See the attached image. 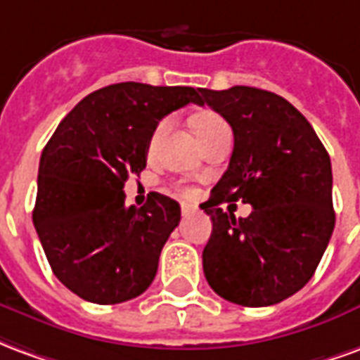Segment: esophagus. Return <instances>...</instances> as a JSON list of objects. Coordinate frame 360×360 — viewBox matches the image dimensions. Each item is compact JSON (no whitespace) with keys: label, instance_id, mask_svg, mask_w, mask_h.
<instances>
[{"label":"esophagus","instance_id":"1","mask_svg":"<svg viewBox=\"0 0 360 360\" xmlns=\"http://www.w3.org/2000/svg\"><path fill=\"white\" fill-rule=\"evenodd\" d=\"M181 214H183L185 218H188V216H193V214H196V208H195V206H193V204L183 202V204H181Z\"/></svg>","mask_w":360,"mask_h":360}]
</instances>
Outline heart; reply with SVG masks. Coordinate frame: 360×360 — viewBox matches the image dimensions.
I'll return each instance as SVG.
<instances>
[{
	"label": "heart",
	"mask_w": 360,
	"mask_h": 360,
	"mask_svg": "<svg viewBox=\"0 0 360 360\" xmlns=\"http://www.w3.org/2000/svg\"><path fill=\"white\" fill-rule=\"evenodd\" d=\"M167 125H169L167 119L158 123V127L154 129V133L150 136V148H156L158 141H160L162 134L167 131ZM193 127H195L196 136L202 141L208 134H212L214 131H218L219 127H226V121L219 117V115H216V113H200V115H196L195 121H193ZM183 195H191V191H183Z\"/></svg>",
	"instance_id": "heart-1"
}]
</instances>
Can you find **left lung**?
<instances>
[{
	"label": "left lung",
	"mask_w": 360,
	"mask_h": 360,
	"mask_svg": "<svg viewBox=\"0 0 360 360\" xmlns=\"http://www.w3.org/2000/svg\"><path fill=\"white\" fill-rule=\"evenodd\" d=\"M233 129L226 173L200 204L212 219L202 252L206 281L226 301L270 307L295 295L314 276L332 237V164L301 111L285 98L252 89H200ZM243 200L249 219L219 204Z\"/></svg>",
	"instance_id": "left-lung-1"
}]
</instances>
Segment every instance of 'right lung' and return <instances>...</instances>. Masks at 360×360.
Returning a JSON list of instances; mask_svg holds the SVG:
<instances>
[{"instance_id": "add662e5", "label": "right lung", "mask_w": 360, "mask_h": 360, "mask_svg": "<svg viewBox=\"0 0 360 360\" xmlns=\"http://www.w3.org/2000/svg\"><path fill=\"white\" fill-rule=\"evenodd\" d=\"M198 92L110 84L77 103L46 144L32 221L56 278L84 301L125 302L156 278L179 204L150 193L139 210L127 208L123 187L146 167L160 119L191 102L202 105Z\"/></svg>"}]
</instances>
